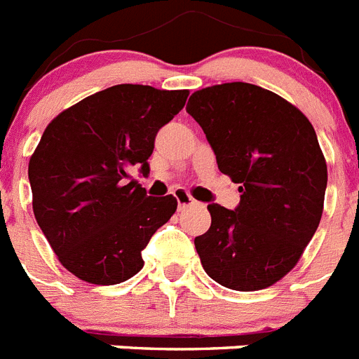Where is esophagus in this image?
Here are the masks:
<instances>
[{"label": "esophagus", "instance_id": "1", "mask_svg": "<svg viewBox=\"0 0 359 359\" xmlns=\"http://www.w3.org/2000/svg\"><path fill=\"white\" fill-rule=\"evenodd\" d=\"M172 194H174V198H176L177 208H180V210H183V208H189V207H192V205H196L194 198H192V196H190L187 190L174 189Z\"/></svg>", "mask_w": 359, "mask_h": 359}]
</instances>
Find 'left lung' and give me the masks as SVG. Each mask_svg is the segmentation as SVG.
<instances>
[{
	"instance_id": "obj_1",
	"label": "left lung",
	"mask_w": 359,
	"mask_h": 359,
	"mask_svg": "<svg viewBox=\"0 0 359 359\" xmlns=\"http://www.w3.org/2000/svg\"><path fill=\"white\" fill-rule=\"evenodd\" d=\"M189 113L207 135L219 170L241 183L233 210L208 205L212 224L194 244L210 278L236 291L273 286L315 236L327 165L300 109L248 82L190 95Z\"/></svg>"
}]
</instances>
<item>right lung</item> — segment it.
Listing matches in <instances>:
<instances>
[{
    "instance_id": "1",
    "label": "right lung",
    "mask_w": 359,
    "mask_h": 359,
    "mask_svg": "<svg viewBox=\"0 0 359 359\" xmlns=\"http://www.w3.org/2000/svg\"><path fill=\"white\" fill-rule=\"evenodd\" d=\"M187 97V90L111 86L44 129L28 163L32 207L57 259L81 280L113 286L144 268L142 250L177 201L147 196L131 170L147 176L154 138Z\"/></svg>"
}]
</instances>
